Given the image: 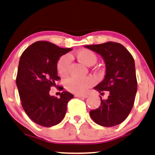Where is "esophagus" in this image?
<instances>
[{"label": "esophagus", "mask_w": 155, "mask_h": 155, "mask_svg": "<svg viewBox=\"0 0 155 155\" xmlns=\"http://www.w3.org/2000/svg\"><path fill=\"white\" fill-rule=\"evenodd\" d=\"M75 97H79V98H87V95H81V94H74Z\"/></svg>", "instance_id": "esophagus-1"}]
</instances>
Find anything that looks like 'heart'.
<instances>
[{"label":"heart","mask_w":155,"mask_h":155,"mask_svg":"<svg viewBox=\"0 0 155 155\" xmlns=\"http://www.w3.org/2000/svg\"><path fill=\"white\" fill-rule=\"evenodd\" d=\"M78 60L87 66H91L97 61V56L93 51L84 48L76 53ZM71 62V57L70 55H64L58 61L57 71L61 76H66L69 72L70 64ZM94 84V80L92 77L79 78L72 76L66 79L65 86L68 91L74 94H83L87 89Z\"/></svg>","instance_id":"b5f03b06"}]
</instances>
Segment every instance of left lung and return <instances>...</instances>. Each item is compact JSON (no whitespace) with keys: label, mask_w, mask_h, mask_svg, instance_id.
<instances>
[{"label":"left lung","mask_w":155,"mask_h":155,"mask_svg":"<svg viewBox=\"0 0 155 155\" xmlns=\"http://www.w3.org/2000/svg\"><path fill=\"white\" fill-rule=\"evenodd\" d=\"M102 56L106 64L104 79L94 87L108 99L103 100L99 108L90 111L93 121L103 127L116 126L124 121L132 110L137 90L134 60L132 54L119 43L85 46Z\"/></svg>","instance_id":"left-lung-1"}]
</instances>
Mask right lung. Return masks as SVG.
<instances>
[{
	"label": "right lung",
	"instance_id": "obj_1",
	"mask_svg": "<svg viewBox=\"0 0 155 155\" xmlns=\"http://www.w3.org/2000/svg\"><path fill=\"white\" fill-rule=\"evenodd\" d=\"M71 50L40 41L31 44L21 55L16 85L23 109L37 124L50 127L58 124L65 117L67 104L74 95L64 91L58 99L50 96L49 91L61 79L57 74L58 60ZM58 89L61 91L64 88Z\"/></svg>",
	"mask_w": 155,
	"mask_h": 155
}]
</instances>
